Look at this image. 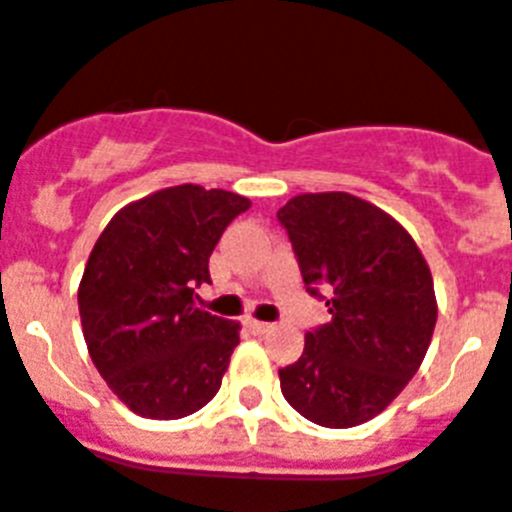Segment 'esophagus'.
<instances>
[{
	"instance_id": "1",
	"label": "esophagus",
	"mask_w": 512,
	"mask_h": 512,
	"mask_svg": "<svg viewBox=\"0 0 512 512\" xmlns=\"http://www.w3.org/2000/svg\"><path fill=\"white\" fill-rule=\"evenodd\" d=\"M246 327L251 329L253 335H266V332H272V324L266 322H256V319H248Z\"/></svg>"
}]
</instances>
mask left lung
<instances>
[{
    "label": "left lung",
    "instance_id": "obj_1",
    "mask_svg": "<svg viewBox=\"0 0 512 512\" xmlns=\"http://www.w3.org/2000/svg\"><path fill=\"white\" fill-rule=\"evenodd\" d=\"M277 219L308 290H332V319L306 332L301 358L280 369L282 395L327 429L366 424L398 398L429 350L437 324L429 264L398 219L342 190L301 193Z\"/></svg>",
    "mask_w": 512,
    "mask_h": 512
}]
</instances>
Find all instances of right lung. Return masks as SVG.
<instances>
[{
  "mask_svg": "<svg viewBox=\"0 0 512 512\" xmlns=\"http://www.w3.org/2000/svg\"><path fill=\"white\" fill-rule=\"evenodd\" d=\"M246 196L185 183L122 206L78 287L83 337L109 390L143 418L201 411L225 377L240 324L193 306L209 256Z\"/></svg>",
  "mask_w": 512,
  "mask_h": 512,
  "instance_id": "right-lung-1",
  "label": "right lung"
}]
</instances>
